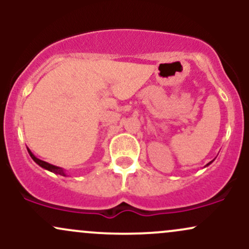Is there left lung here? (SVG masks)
<instances>
[{
  "label": "left lung",
  "instance_id": "8db88e82",
  "mask_svg": "<svg viewBox=\"0 0 249 249\" xmlns=\"http://www.w3.org/2000/svg\"><path fill=\"white\" fill-rule=\"evenodd\" d=\"M211 162H212V161H211ZM211 162H208V164H207V165H210V164H211Z\"/></svg>",
  "mask_w": 249,
  "mask_h": 249
}]
</instances>
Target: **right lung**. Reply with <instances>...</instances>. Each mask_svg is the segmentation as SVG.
Wrapping results in <instances>:
<instances>
[{"label":"right lung","instance_id":"obj_1","mask_svg":"<svg viewBox=\"0 0 249 249\" xmlns=\"http://www.w3.org/2000/svg\"><path fill=\"white\" fill-rule=\"evenodd\" d=\"M28 152H29L30 157H31V158H33V160L35 161L36 164H38L39 166H41V167L45 168V170L50 171V172H53V173H56V174H61V176H63V177H67V173H65V170H64V168H62V167H58V166H55V165H51V164H49V162H47V161H43V160H41V159L36 158V157L34 156L33 152H31V151L29 150V148H28Z\"/></svg>","mask_w":249,"mask_h":249}]
</instances>
